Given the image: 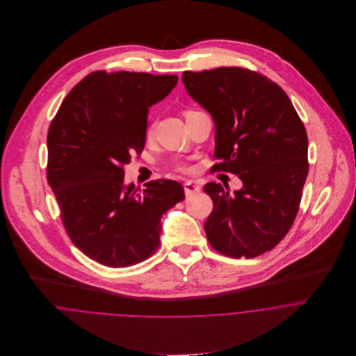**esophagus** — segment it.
Returning <instances> with one entry per match:
<instances>
[{
	"label": "esophagus",
	"instance_id": "34e87169",
	"mask_svg": "<svg viewBox=\"0 0 356 356\" xmlns=\"http://www.w3.org/2000/svg\"><path fill=\"white\" fill-rule=\"evenodd\" d=\"M184 188H185V195H186V197H191V196L199 193L200 189H202V188H200L199 185H196L195 182H186Z\"/></svg>",
	"mask_w": 356,
	"mask_h": 356
}]
</instances>
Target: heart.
Returning <instances> with one entry per match:
<instances>
[{
  "label": "heart",
  "mask_w": 356,
  "mask_h": 356,
  "mask_svg": "<svg viewBox=\"0 0 356 356\" xmlns=\"http://www.w3.org/2000/svg\"><path fill=\"white\" fill-rule=\"evenodd\" d=\"M188 112H193V111H188ZM188 112H186V113H188ZM153 127H154L153 123L148 124V127H147V137H152ZM175 170L179 171V172H189V167H186V165L182 164V163H177V164H175Z\"/></svg>",
  "instance_id": "heart-1"
}]
</instances>
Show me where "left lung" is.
<instances>
[{
  "mask_svg": "<svg viewBox=\"0 0 356 356\" xmlns=\"http://www.w3.org/2000/svg\"><path fill=\"white\" fill-rule=\"evenodd\" d=\"M182 82L215 122L212 170L243 181L234 195L220 184L204 186L213 203L204 223L208 243L237 259L271 251L295 222L308 174L302 119L275 82L248 68L185 71Z\"/></svg>",
  "mask_w": 356,
  "mask_h": 356,
  "instance_id": "obj_1",
  "label": "left lung"
}]
</instances>
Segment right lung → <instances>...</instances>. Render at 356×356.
<instances>
[{
    "mask_svg": "<svg viewBox=\"0 0 356 356\" xmlns=\"http://www.w3.org/2000/svg\"><path fill=\"white\" fill-rule=\"evenodd\" d=\"M177 75L95 71L61 102L48 131V182L76 248L108 267L151 257L161 216L185 199L177 181L140 191L123 167L143 152L149 106L170 95Z\"/></svg>",
    "mask_w": 356,
    "mask_h": 356,
    "instance_id": "1",
    "label": "right lung"
}]
</instances>
